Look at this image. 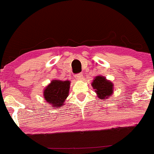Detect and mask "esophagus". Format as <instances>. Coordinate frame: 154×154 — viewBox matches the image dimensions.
I'll return each instance as SVG.
<instances>
[{
    "mask_svg": "<svg viewBox=\"0 0 154 154\" xmlns=\"http://www.w3.org/2000/svg\"><path fill=\"white\" fill-rule=\"evenodd\" d=\"M82 72H79V73H77V74H75V78L76 79H82Z\"/></svg>",
    "mask_w": 154,
    "mask_h": 154,
    "instance_id": "esophagus-1",
    "label": "esophagus"
}]
</instances>
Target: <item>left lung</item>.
<instances>
[{
	"mask_svg": "<svg viewBox=\"0 0 154 154\" xmlns=\"http://www.w3.org/2000/svg\"><path fill=\"white\" fill-rule=\"evenodd\" d=\"M92 86L100 100H106L113 93V84L106 80L105 77H96L93 82Z\"/></svg>",
	"mask_w": 154,
	"mask_h": 154,
	"instance_id": "1",
	"label": "left lung"
}]
</instances>
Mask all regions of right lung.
I'll return each mask as SVG.
<instances>
[{"mask_svg": "<svg viewBox=\"0 0 154 154\" xmlns=\"http://www.w3.org/2000/svg\"><path fill=\"white\" fill-rule=\"evenodd\" d=\"M69 81L53 80L44 91V98L54 107L62 106L69 94Z\"/></svg>", "mask_w": 154, "mask_h": 154, "instance_id": "obj_1", "label": "right lung"}]
</instances>
